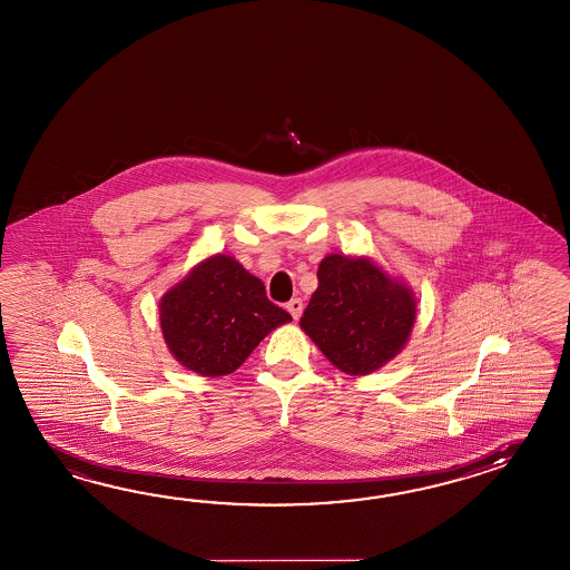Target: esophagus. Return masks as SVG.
Wrapping results in <instances>:
<instances>
[{"label": "esophagus", "mask_w": 570, "mask_h": 570, "mask_svg": "<svg viewBox=\"0 0 570 570\" xmlns=\"http://www.w3.org/2000/svg\"><path fill=\"white\" fill-rule=\"evenodd\" d=\"M287 309H289L293 320H299L302 312H304V302H302V299H292V302L287 304Z\"/></svg>", "instance_id": "1"}]
</instances>
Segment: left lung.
I'll return each mask as SVG.
<instances>
[{
    "label": "left lung",
    "mask_w": 570,
    "mask_h": 570,
    "mask_svg": "<svg viewBox=\"0 0 570 570\" xmlns=\"http://www.w3.org/2000/svg\"><path fill=\"white\" fill-rule=\"evenodd\" d=\"M414 320L416 302L402 281L370 258L328 254L299 326L332 365L367 375L404 348Z\"/></svg>",
    "instance_id": "left-lung-1"
}]
</instances>
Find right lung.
<instances>
[{
    "mask_svg": "<svg viewBox=\"0 0 570 570\" xmlns=\"http://www.w3.org/2000/svg\"><path fill=\"white\" fill-rule=\"evenodd\" d=\"M287 322L292 316L266 297L263 281L226 254L195 266L159 302L174 358L207 377L238 370L268 332Z\"/></svg>",
    "mask_w": 570,
    "mask_h": 570,
    "instance_id": "obj_1",
    "label": "right lung"
}]
</instances>
